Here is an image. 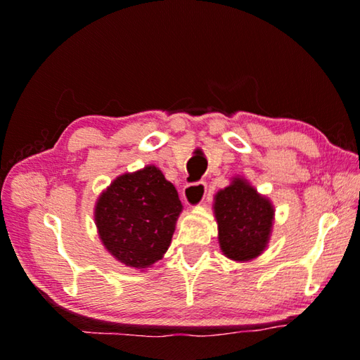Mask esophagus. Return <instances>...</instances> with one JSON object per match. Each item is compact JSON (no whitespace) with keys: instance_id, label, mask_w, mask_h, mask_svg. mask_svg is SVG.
I'll list each match as a JSON object with an SVG mask.
<instances>
[{"instance_id":"1","label":"esophagus","mask_w":360,"mask_h":360,"mask_svg":"<svg viewBox=\"0 0 360 360\" xmlns=\"http://www.w3.org/2000/svg\"><path fill=\"white\" fill-rule=\"evenodd\" d=\"M206 191H208V186H206L205 181H196V184H188L184 188V193H181V198L188 206H198L203 203Z\"/></svg>"}]
</instances>
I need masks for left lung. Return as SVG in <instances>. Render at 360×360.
<instances>
[{
    "label": "left lung",
    "mask_w": 360,
    "mask_h": 360,
    "mask_svg": "<svg viewBox=\"0 0 360 360\" xmlns=\"http://www.w3.org/2000/svg\"><path fill=\"white\" fill-rule=\"evenodd\" d=\"M274 206L248 180L236 176L214 196L218 239L226 257L248 262L267 248L274 224Z\"/></svg>",
    "instance_id": "left-lung-1"
}]
</instances>
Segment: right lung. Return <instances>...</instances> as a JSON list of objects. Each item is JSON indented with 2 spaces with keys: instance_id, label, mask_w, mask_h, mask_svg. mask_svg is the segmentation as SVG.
Here are the masks:
<instances>
[{
  "instance_id": "obj_1",
  "label": "right lung",
  "mask_w": 360,
  "mask_h": 360,
  "mask_svg": "<svg viewBox=\"0 0 360 360\" xmlns=\"http://www.w3.org/2000/svg\"><path fill=\"white\" fill-rule=\"evenodd\" d=\"M181 201L154 165L120 175L100 195L95 223L103 245L127 267L147 269L172 243Z\"/></svg>"
}]
</instances>
